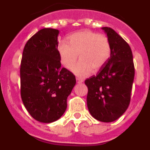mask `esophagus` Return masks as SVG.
Wrapping results in <instances>:
<instances>
[{
    "mask_svg": "<svg viewBox=\"0 0 150 150\" xmlns=\"http://www.w3.org/2000/svg\"><path fill=\"white\" fill-rule=\"evenodd\" d=\"M76 82H77V83H82L83 82V79H80V78H79V77H76Z\"/></svg>",
    "mask_w": 150,
    "mask_h": 150,
    "instance_id": "obj_1",
    "label": "esophagus"
}]
</instances>
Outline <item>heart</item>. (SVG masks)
<instances>
[{
	"mask_svg": "<svg viewBox=\"0 0 150 150\" xmlns=\"http://www.w3.org/2000/svg\"><path fill=\"white\" fill-rule=\"evenodd\" d=\"M69 43L62 41L58 52L61 63L79 77H86L92 72H98L110 57V44L105 36L91 30H84L74 33L68 38Z\"/></svg>",
	"mask_w": 150,
	"mask_h": 150,
	"instance_id": "1",
	"label": "heart"
}]
</instances>
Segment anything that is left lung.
Wrapping results in <instances>:
<instances>
[{
  "label": "left lung",
  "instance_id": "8db88e82",
  "mask_svg": "<svg viewBox=\"0 0 150 150\" xmlns=\"http://www.w3.org/2000/svg\"><path fill=\"white\" fill-rule=\"evenodd\" d=\"M101 29L110 44V59L96 76L85 81L87 107L95 120L111 122L128 109L134 78L133 55L129 45L111 28Z\"/></svg>",
  "mask_w": 150,
  "mask_h": 150
}]
</instances>
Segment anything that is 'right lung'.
Here are the masks:
<instances>
[{
	"instance_id": "add662e5",
	"label": "right lung",
	"mask_w": 150,
	"mask_h": 150,
	"mask_svg": "<svg viewBox=\"0 0 150 150\" xmlns=\"http://www.w3.org/2000/svg\"><path fill=\"white\" fill-rule=\"evenodd\" d=\"M59 34L57 29H41L28 40L22 53L21 97L30 116L40 122L51 123L62 117L76 84L74 74L62 68Z\"/></svg>"
}]
</instances>
